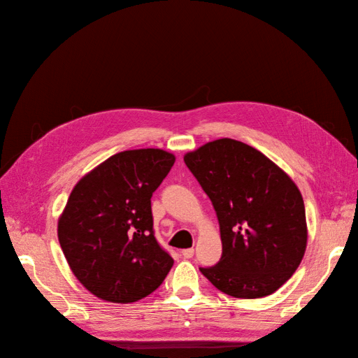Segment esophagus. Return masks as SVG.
Returning <instances> with one entry per match:
<instances>
[{"mask_svg":"<svg viewBox=\"0 0 358 358\" xmlns=\"http://www.w3.org/2000/svg\"><path fill=\"white\" fill-rule=\"evenodd\" d=\"M181 255H183L185 258H192V257H194V249L189 248V249L181 250Z\"/></svg>","mask_w":358,"mask_h":358,"instance_id":"esophagus-1","label":"esophagus"}]
</instances>
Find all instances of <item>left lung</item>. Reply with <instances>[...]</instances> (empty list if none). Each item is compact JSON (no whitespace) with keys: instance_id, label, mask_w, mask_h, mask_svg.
Segmentation results:
<instances>
[{"instance_id":"8db88e82","label":"left lung","mask_w":358,"mask_h":358,"mask_svg":"<svg viewBox=\"0 0 358 358\" xmlns=\"http://www.w3.org/2000/svg\"><path fill=\"white\" fill-rule=\"evenodd\" d=\"M217 212L223 254L201 273L237 299L283 286L305 255V203L289 175L248 144L222 138L185 155Z\"/></svg>"}]
</instances>
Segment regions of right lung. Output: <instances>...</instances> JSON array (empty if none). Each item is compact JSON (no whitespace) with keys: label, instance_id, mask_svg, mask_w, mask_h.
I'll list each match as a JSON object with an SVG mask.
<instances>
[{"label":"right lung","instance_id":"1","mask_svg":"<svg viewBox=\"0 0 358 358\" xmlns=\"http://www.w3.org/2000/svg\"><path fill=\"white\" fill-rule=\"evenodd\" d=\"M175 157L162 149L112 155L83 177L58 220L73 275L112 303H134L163 283L173 260L154 235L150 199Z\"/></svg>","mask_w":358,"mask_h":358}]
</instances>
